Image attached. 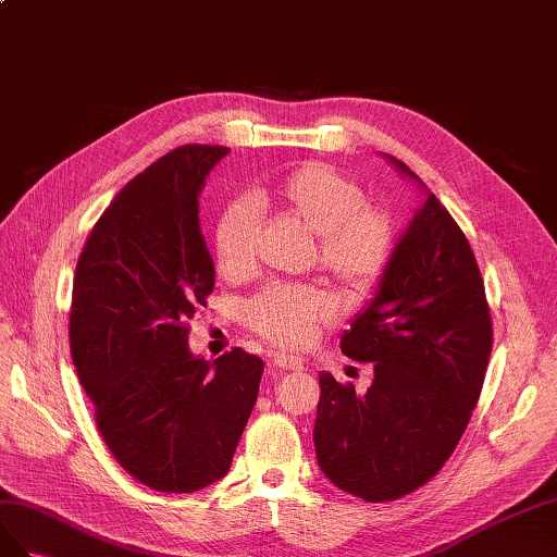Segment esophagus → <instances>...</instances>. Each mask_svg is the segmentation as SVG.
<instances>
[{
  "label": "esophagus",
  "instance_id": "obj_1",
  "mask_svg": "<svg viewBox=\"0 0 557 557\" xmlns=\"http://www.w3.org/2000/svg\"><path fill=\"white\" fill-rule=\"evenodd\" d=\"M304 369V361L292 355H275L270 359V371L282 373V371H300Z\"/></svg>",
  "mask_w": 557,
  "mask_h": 557
}]
</instances>
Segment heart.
<instances>
[{
    "mask_svg": "<svg viewBox=\"0 0 557 557\" xmlns=\"http://www.w3.org/2000/svg\"><path fill=\"white\" fill-rule=\"evenodd\" d=\"M268 210L314 237L317 265L347 294L369 289L392 251L389 216L367 205L363 190L336 170L308 163L251 196ZM247 202H233L214 226L216 273L226 282L247 280L257 268L259 216ZM333 317L331 298L310 287H265L243 306L247 326L284 349L308 345Z\"/></svg>",
    "mask_w": 557,
    "mask_h": 557,
    "instance_id": "b5f03b06",
    "label": "heart"
}]
</instances>
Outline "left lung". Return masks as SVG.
<instances>
[{"instance_id":"1","label":"left lung","mask_w":557,"mask_h":557,"mask_svg":"<svg viewBox=\"0 0 557 557\" xmlns=\"http://www.w3.org/2000/svg\"><path fill=\"white\" fill-rule=\"evenodd\" d=\"M422 205L396 240L369 306L341 336L343 355L373 363L357 394L320 373L312 429L326 479L367 502H392L446 465L479 401L492 322L479 263L450 212L406 163Z\"/></svg>"}]
</instances>
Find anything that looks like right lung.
Here are the masks:
<instances>
[{
  "instance_id": "add662e5",
  "label": "right lung",
  "mask_w": 557,
  "mask_h": 557,
  "mask_svg": "<svg viewBox=\"0 0 557 557\" xmlns=\"http://www.w3.org/2000/svg\"><path fill=\"white\" fill-rule=\"evenodd\" d=\"M226 147L158 158L111 200L78 257L70 343L78 383L116 462L158 492L224 479L257 404L263 361L235 347L214 363L188 326L214 289L200 190Z\"/></svg>"
}]
</instances>
